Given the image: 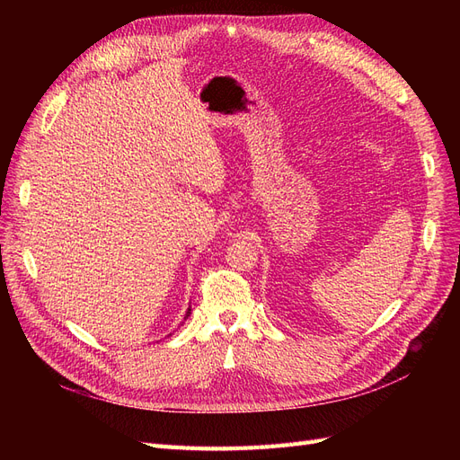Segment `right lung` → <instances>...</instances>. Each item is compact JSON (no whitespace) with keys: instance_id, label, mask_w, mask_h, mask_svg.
Returning a JSON list of instances; mask_svg holds the SVG:
<instances>
[{"instance_id":"obj_1","label":"right lung","mask_w":460,"mask_h":460,"mask_svg":"<svg viewBox=\"0 0 460 460\" xmlns=\"http://www.w3.org/2000/svg\"><path fill=\"white\" fill-rule=\"evenodd\" d=\"M188 316H190V309H188V314H186V316H184V318H188Z\"/></svg>"}]
</instances>
